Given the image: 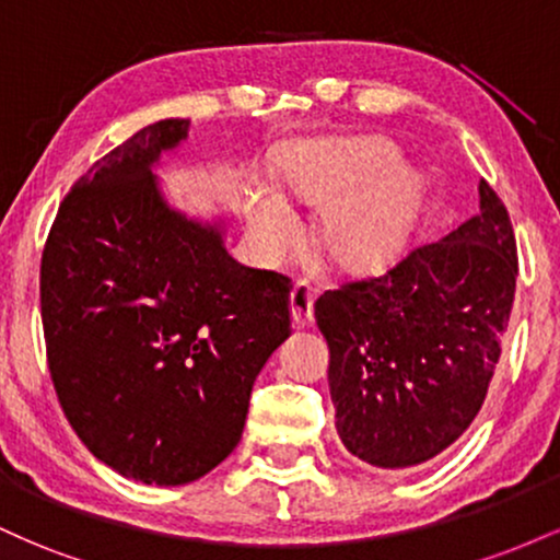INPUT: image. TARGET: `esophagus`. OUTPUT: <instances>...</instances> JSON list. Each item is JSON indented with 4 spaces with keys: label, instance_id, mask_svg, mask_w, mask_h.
Masks as SVG:
<instances>
[{
    "label": "esophagus",
    "instance_id": "34e87169",
    "mask_svg": "<svg viewBox=\"0 0 560 560\" xmlns=\"http://www.w3.org/2000/svg\"><path fill=\"white\" fill-rule=\"evenodd\" d=\"M289 311H292V324L298 329L313 326V292L311 287L298 284L289 292Z\"/></svg>",
    "mask_w": 560,
    "mask_h": 560
}]
</instances>
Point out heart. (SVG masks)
<instances>
[{"mask_svg":"<svg viewBox=\"0 0 560 560\" xmlns=\"http://www.w3.org/2000/svg\"><path fill=\"white\" fill-rule=\"evenodd\" d=\"M281 184L289 195L326 205L320 242L345 268H376L400 253L419 221L423 178L384 139H320L289 147L281 155ZM247 223L268 260L281 258L302 236L292 202L271 184H255Z\"/></svg>","mask_w":560,"mask_h":560,"instance_id":"heart-1","label":"heart"}]
</instances>
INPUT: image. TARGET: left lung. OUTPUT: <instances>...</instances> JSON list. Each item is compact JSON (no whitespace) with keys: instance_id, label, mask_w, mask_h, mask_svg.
Returning <instances> with one entry per match:
<instances>
[{"instance_id":"left-lung-1","label":"left lung","mask_w":560,"mask_h":560,"mask_svg":"<svg viewBox=\"0 0 560 560\" xmlns=\"http://www.w3.org/2000/svg\"><path fill=\"white\" fill-rule=\"evenodd\" d=\"M516 240L505 205L479 182V213L397 266L324 292L337 434L363 464L413 468L471 427L500 358Z\"/></svg>"}]
</instances>
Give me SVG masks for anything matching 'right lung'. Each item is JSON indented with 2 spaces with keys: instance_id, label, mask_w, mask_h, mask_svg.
Returning <instances> with one entry per match:
<instances>
[{
  "instance_id": "add662e5",
  "label": "right lung",
  "mask_w": 560,
  "mask_h": 560,
  "mask_svg": "<svg viewBox=\"0 0 560 560\" xmlns=\"http://www.w3.org/2000/svg\"><path fill=\"white\" fill-rule=\"evenodd\" d=\"M165 118L89 168L42 255L49 374L94 458L141 485H189L229 458L249 392L289 337L284 276L236 262L231 218L168 202L155 168L189 137Z\"/></svg>"
}]
</instances>
